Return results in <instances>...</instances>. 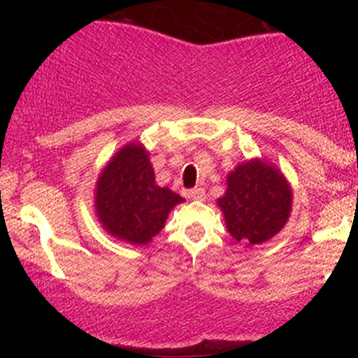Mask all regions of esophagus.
<instances>
[{"instance_id": "obj_1", "label": "esophagus", "mask_w": 358, "mask_h": 358, "mask_svg": "<svg viewBox=\"0 0 358 358\" xmlns=\"http://www.w3.org/2000/svg\"><path fill=\"white\" fill-rule=\"evenodd\" d=\"M188 195V199H192V200H205V190L203 188H193V190H190L187 193Z\"/></svg>"}]
</instances>
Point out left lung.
<instances>
[{
  "instance_id": "8db88e82",
  "label": "left lung",
  "mask_w": 358,
  "mask_h": 358,
  "mask_svg": "<svg viewBox=\"0 0 358 358\" xmlns=\"http://www.w3.org/2000/svg\"><path fill=\"white\" fill-rule=\"evenodd\" d=\"M217 205L234 241L249 248L282 231L293 208V188L276 165L250 158L227 175V190Z\"/></svg>"
}]
</instances>
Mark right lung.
Masks as SVG:
<instances>
[{
	"label": "right lung",
	"instance_id": "1",
	"mask_svg": "<svg viewBox=\"0 0 358 358\" xmlns=\"http://www.w3.org/2000/svg\"><path fill=\"white\" fill-rule=\"evenodd\" d=\"M182 202L170 188L156 185L150 151L139 141L119 148L94 188V210L101 227L114 239L133 245L151 242Z\"/></svg>",
	"mask_w": 358,
	"mask_h": 358
}]
</instances>
